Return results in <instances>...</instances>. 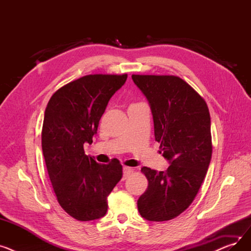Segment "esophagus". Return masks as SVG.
<instances>
[{
	"label": "esophagus",
	"mask_w": 251,
	"mask_h": 251,
	"mask_svg": "<svg viewBox=\"0 0 251 251\" xmlns=\"http://www.w3.org/2000/svg\"><path fill=\"white\" fill-rule=\"evenodd\" d=\"M133 172V169L130 167H124L123 168V179H126L127 177H129V175Z\"/></svg>",
	"instance_id": "1"
}]
</instances>
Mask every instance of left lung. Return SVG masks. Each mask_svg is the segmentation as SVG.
<instances>
[{"instance_id": "obj_1", "label": "left lung", "mask_w": 251, "mask_h": 251, "mask_svg": "<svg viewBox=\"0 0 251 251\" xmlns=\"http://www.w3.org/2000/svg\"><path fill=\"white\" fill-rule=\"evenodd\" d=\"M132 79L151 104L159 151L171 164L166 172L141 169L149 186L138 210L149 221H169L192 203L206 175L213 152L208 108L178 76L133 74Z\"/></svg>"}]
</instances>
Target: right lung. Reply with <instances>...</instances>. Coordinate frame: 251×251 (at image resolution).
I'll return each instance as SVG.
<instances>
[{
	"instance_id": "1",
	"label": "right lung",
	"mask_w": 251,
	"mask_h": 251,
	"mask_svg": "<svg viewBox=\"0 0 251 251\" xmlns=\"http://www.w3.org/2000/svg\"><path fill=\"white\" fill-rule=\"evenodd\" d=\"M127 74H90L65 84L50 99L42 130V148L57 201L78 221L107 213V197L122 179L120 161L99 164L86 155L100 120Z\"/></svg>"
}]
</instances>
